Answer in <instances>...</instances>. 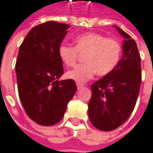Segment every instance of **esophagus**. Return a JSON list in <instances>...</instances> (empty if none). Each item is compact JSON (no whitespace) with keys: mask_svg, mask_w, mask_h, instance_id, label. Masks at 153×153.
Returning <instances> with one entry per match:
<instances>
[{"mask_svg":"<svg viewBox=\"0 0 153 153\" xmlns=\"http://www.w3.org/2000/svg\"><path fill=\"white\" fill-rule=\"evenodd\" d=\"M84 86L83 84H80V83H77V88L78 89H80V88H82Z\"/></svg>","mask_w":153,"mask_h":153,"instance_id":"34e87169","label":"esophagus"}]
</instances>
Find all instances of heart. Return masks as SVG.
Here are the masks:
<instances>
[{"label": "heart", "instance_id": "1", "mask_svg": "<svg viewBox=\"0 0 153 153\" xmlns=\"http://www.w3.org/2000/svg\"><path fill=\"white\" fill-rule=\"evenodd\" d=\"M58 54L67 67H74L79 55H85V63L66 74L67 78L83 83L91 79L95 73L99 76H105L115 69L122 56V45L115 38L92 32L77 37L74 47L61 45Z\"/></svg>", "mask_w": 153, "mask_h": 153}]
</instances>
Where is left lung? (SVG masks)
Segmentation results:
<instances>
[{
  "label": "left lung",
  "instance_id": "obj_1",
  "mask_svg": "<svg viewBox=\"0 0 153 153\" xmlns=\"http://www.w3.org/2000/svg\"><path fill=\"white\" fill-rule=\"evenodd\" d=\"M123 35V56L116 68L91 85L88 116L97 129L111 131L125 123L135 107L141 82L140 56L136 43L115 25Z\"/></svg>",
  "mask_w": 153,
  "mask_h": 153
}]
</instances>
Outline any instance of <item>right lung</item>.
Here are the masks:
<instances>
[{"mask_svg":"<svg viewBox=\"0 0 153 153\" xmlns=\"http://www.w3.org/2000/svg\"><path fill=\"white\" fill-rule=\"evenodd\" d=\"M68 24L37 25L21 43L15 64L19 97L27 116L39 125L52 126L63 117L77 90L64 74L58 50L68 33Z\"/></svg>","mask_w":153,"mask_h":153,"instance_id":"right-lung-1","label":"right lung"}]
</instances>
